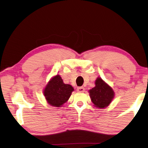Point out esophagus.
<instances>
[{
	"label": "esophagus",
	"mask_w": 148,
	"mask_h": 148,
	"mask_svg": "<svg viewBox=\"0 0 148 148\" xmlns=\"http://www.w3.org/2000/svg\"><path fill=\"white\" fill-rule=\"evenodd\" d=\"M77 92H85V88L84 87H77Z\"/></svg>",
	"instance_id": "esophagus-1"
}]
</instances>
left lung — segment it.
Here are the masks:
<instances>
[{
	"instance_id": "8db88e82",
	"label": "left lung",
	"mask_w": 148,
	"mask_h": 148,
	"mask_svg": "<svg viewBox=\"0 0 148 148\" xmlns=\"http://www.w3.org/2000/svg\"><path fill=\"white\" fill-rule=\"evenodd\" d=\"M95 85L94 88L88 91L92 102L97 108H106L114 99V91L110 86L99 77L95 80Z\"/></svg>"
}]
</instances>
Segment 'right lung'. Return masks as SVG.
Returning a JSON list of instances; mask_svg holds the SVG:
<instances>
[{
    "mask_svg": "<svg viewBox=\"0 0 148 148\" xmlns=\"http://www.w3.org/2000/svg\"><path fill=\"white\" fill-rule=\"evenodd\" d=\"M74 91L71 85L65 84L60 75H56L49 80L43 89V94L49 105L61 107L69 100Z\"/></svg>",
    "mask_w": 148,
    "mask_h": 148,
    "instance_id": "obj_1",
    "label": "right lung"
}]
</instances>
